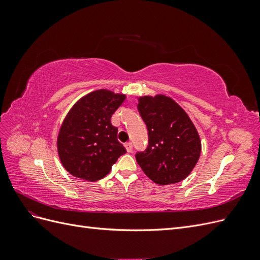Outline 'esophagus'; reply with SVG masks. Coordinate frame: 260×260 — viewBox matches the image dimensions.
Here are the masks:
<instances>
[{"instance_id": "esophagus-1", "label": "esophagus", "mask_w": 260, "mask_h": 260, "mask_svg": "<svg viewBox=\"0 0 260 260\" xmlns=\"http://www.w3.org/2000/svg\"><path fill=\"white\" fill-rule=\"evenodd\" d=\"M124 146H125V149H127V152H128V153L132 152V149H133V145H132V143H131V142L125 143V144H124Z\"/></svg>"}]
</instances>
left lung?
<instances>
[{"instance_id":"left-lung-1","label":"left lung","mask_w":260,"mask_h":260,"mask_svg":"<svg viewBox=\"0 0 260 260\" xmlns=\"http://www.w3.org/2000/svg\"><path fill=\"white\" fill-rule=\"evenodd\" d=\"M139 113L148 132V145L136 159L144 174L159 185L178 183L195 167L201 139L183 108L166 95L141 96Z\"/></svg>"}]
</instances>
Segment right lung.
Wrapping results in <instances>:
<instances>
[{"label":"right lung","mask_w":260,"mask_h":260,"mask_svg":"<svg viewBox=\"0 0 260 260\" xmlns=\"http://www.w3.org/2000/svg\"><path fill=\"white\" fill-rule=\"evenodd\" d=\"M124 100L123 94L102 89L86 94L70 109L57 137L59 159L70 175L95 182L127 152L111 122Z\"/></svg>","instance_id":"1"}]
</instances>
